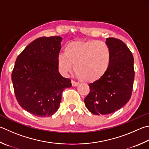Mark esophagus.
Here are the masks:
<instances>
[{
    "label": "esophagus",
    "mask_w": 149,
    "mask_h": 149,
    "mask_svg": "<svg viewBox=\"0 0 149 149\" xmlns=\"http://www.w3.org/2000/svg\"><path fill=\"white\" fill-rule=\"evenodd\" d=\"M72 85L73 86H77L78 85H79V83L77 82L74 81H72Z\"/></svg>",
    "instance_id": "esophagus-1"
}]
</instances>
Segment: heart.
I'll return each mask as SVG.
<instances>
[{"label":"heart","mask_w":149,"mask_h":149,"mask_svg":"<svg viewBox=\"0 0 149 149\" xmlns=\"http://www.w3.org/2000/svg\"><path fill=\"white\" fill-rule=\"evenodd\" d=\"M64 54L57 57L60 72L66 75L74 71L80 80L94 83L100 80L109 70L111 61V52L105 43L89 40L74 41L64 47Z\"/></svg>","instance_id":"heart-1"}]
</instances>
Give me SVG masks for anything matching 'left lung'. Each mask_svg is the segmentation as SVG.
Here are the masks:
<instances>
[{"label":"left lung","mask_w":149,"mask_h":149,"mask_svg":"<svg viewBox=\"0 0 149 149\" xmlns=\"http://www.w3.org/2000/svg\"><path fill=\"white\" fill-rule=\"evenodd\" d=\"M111 61L100 80L89 84L90 93L84 100L89 111L108 115L120 109L130 99L134 81V57L124 43L114 38L106 39Z\"/></svg>","instance_id":"8db88e82"}]
</instances>
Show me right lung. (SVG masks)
Masks as SVG:
<instances>
[{
    "mask_svg": "<svg viewBox=\"0 0 149 149\" xmlns=\"http://www.w3.org/2000/svg\"><path fill=\"white\" fill-rule=\"evenodd\" d=\"M60 36L40 37L19 55L12 74L19 104L37 117L53 115L60 106L62 93L72 86L71 80L58 72Z\"/></svg>",
    "mask_w": 149,
    "mask_h": 149,
    "instance_id": "obj_1",
    "label": "right lung"
}]
</instances>
